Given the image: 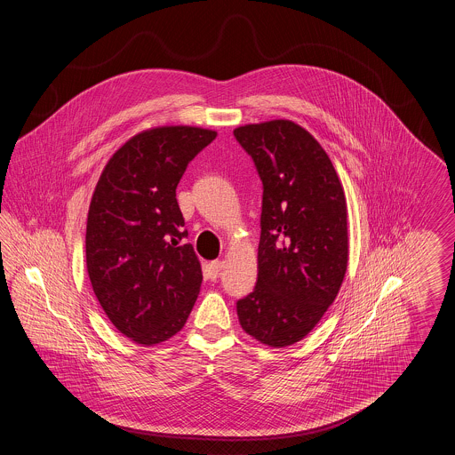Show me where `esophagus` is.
<instances>
[{
  "label": "esophagus",
  "instance_id": "esophagus-1",
  "mask_svg": "<svg viewBox=\"0 0 455 455\" xmlns=\"http://www.w3.org/2000/svg\"><path fill=\"white\" fill-rule=\"evenodd\" d=\"M223 267H225V260H212L210 264H208V267H206V275L212 278V280H215L220 276V273L223 271Z\"/></svg>",
  "mask_w": 455,
  "mask_h": 455
}]
</instances>
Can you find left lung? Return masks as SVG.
Masks as SVG:
<instances>
[{"label": "left lung", "mask_w": 455, "mask_h": 455, "mask_svg": "<svg viewBox=\"0 0 455 455\" xmlns=\"http://www.w3.org/2000/svg\"><path fill=\"white\" fill-rule=\"evenodd\" d=\"M262 180L258 283L237 302L242 329L271 347L299 343L324 317L349 256L347 196L321 143L290 119L234 130Z\"/></svg>", "instance_id": "1"}]
</instances>
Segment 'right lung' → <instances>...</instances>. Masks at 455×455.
I'll return each instance as SVG.
<instances>
[{
    "mask_svg": "<svg viewBox=\"0 0 455 455\" xmlns=\"http://www.w3.org/2000/svg\"><path fill=\"white\" fill-rule=\"evenodd\" d=\"M217 138L197 126L140 131L108 158L92 195L85 258L93 293L112 325L141 347L175 336L189 317L203 271L175 189L188 164Z\"/></svg>",
    "mask_w": 455,
    "mask_h": 455,
    "instance_id": "right-lung-1",
    "label": "right lung"
}]
</instances>
